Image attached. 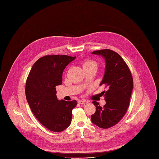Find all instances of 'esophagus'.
I'll return each mask as SVG.
<instances>
[{"instance_id": "obj_1", "label": "esophagus", "mask_w": 159, "mask_h": 159, "mask_svg": "<svg viewBox=\"0 0 159 159\" xmlns=\"http://www.w3.org/2000/svg\"><path fill=\"white\" fill-rule=\"evenodd\" d=\"M78 104H84L88 103L87 101H84V100H79V101H78Z\"/></svg>"}]
</instances>
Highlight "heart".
Returning a JSON list of instances; mask_svg holds the SVG:
<instances>
[{"label": "heart", "instance_id": "b5f03b06", "mask_svg": "<svg viewBox=\"0 0 159 159\" xmlns=\"http://www.w3.org/2000/svg\"><path fill=\"white\" fill-rule=\"evenodd\" d=\"M97 62L94 60H90V59H86L83 62V69L90 67H97Z\"/></svg>", "mask_w": 159, "mask_h": 159}]
</instances>
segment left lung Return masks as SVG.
Instances as JSON below:
<instances>
[{
    "mask_svg": "<svg viewBox=\"0 0 159 159\" xmlns=\"http://www.w3.org/2000/svg\"><path fill=\"white\" fill-rule=\"evenodd\" d=\"M92 53L105 59L104 75L100 85L105 86L107 90L102 92L106 101L103 107L99 102H92L96 111L91 115V120L97 126L108 129L118 124L126 113L133 89V79L127 64L116 52L104 49Z\"/></svg>",
    "mask_w": 159,
    "mask_h": 159,
    "instance_id": "1",
    "label": "left lung"
}]
</instances>
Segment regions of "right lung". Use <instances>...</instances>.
Segmentation results:
<instances>
[{
    "mask_svg": "<svg viewBox=\"0 0 159 159\" xmlns=\"http://www.w3.org/2000/svg\"><path fill=\"white\" fill-rule=\"evenodd\" d=\"M76 58L67 55H46L33 65L27 77L25 95L31 110L40 123L53 132H61L71 123L77 102L58 100L56 87L62 83V73Z\"/></svg>",
    "mask_w": 159,
    "mask_h": 159,
    "instance_id": "add662e5",
    "label": "right lung"
}]
</instances>
